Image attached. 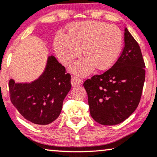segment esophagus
Instances as JSON below:
<instances>
[{"mask_svg":"<svg viewBox=\"0 0 157 157\" xmlns=\"http://www.w3.org/2000/svg\"><path fill=\"white\" fill-rule=\"evenodd\" d=\"M71 86L73 87L78 86H80L81 84V79L78 78V77L73 76L71 78Z\"/></svg>","mask_w":157,"mask_h":157,"instance_id":"esophagus-1","label":"esophagus"}]
</instances>
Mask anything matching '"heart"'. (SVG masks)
<instances>
[{"label": "heart", "instance_id": "b5f03b06", "mask_svg": "<svg viewBox=\"0 0 157 157\" xmlns=\"http://www.w3.org/2000/svg\"><path fill=\"white\" fill-rule=\"evenodd\" d=\"M123 34L114 25L101 21L76 22L68 28V35L58 33L53 47L61 63L70 64L82 49L85 57L70 67L72 74L86 76L96 67L104 71L111 68L119 59L123 47Z\"/></svg>", "mask_w": 157, "mask_h": 157}]
</instances>
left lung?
Returning a JSON list of instances; mask_svg holds the SVG:
<instances>
[{
    "instance_id": "8db88e82",
    "label": "left lung",
    "mask_w": 157,
    "mask_h": 157,
    "mask_svg": "<svg viewBox=\"0 0 157 157\" xmlns=\"http://www.w3.org/2000/svg\"><path fill=\"white\" fill-rule=\"evenodd\" d=\"M124 48L114 65L83 83L90 114L102 125L119 124L130 117L140 101L145 81V63L138 43L128 29Z\"/></svg>"
}]
</instances>
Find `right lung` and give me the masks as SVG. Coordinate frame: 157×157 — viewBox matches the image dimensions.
Listing matches in <instances>:
<instances>
[{
    "mask_svg": "<svg viewBox=\"0 0 157 157\" xmlns=\"http://www.w3.org/2000/svg\"><path fill=\"white\" fill-rule=\"evenodd\" d=\"M71 75L54 56H48L46 67L31 82L9 81L10 97L19 113L31 123L47 125L57 119L64 98L71 90Z\"/></svg>",
    "mask_w": 157,
    "mask_h": 157,
    "instance_id": "1",
    "label": "right lung"
}]
</instances>
